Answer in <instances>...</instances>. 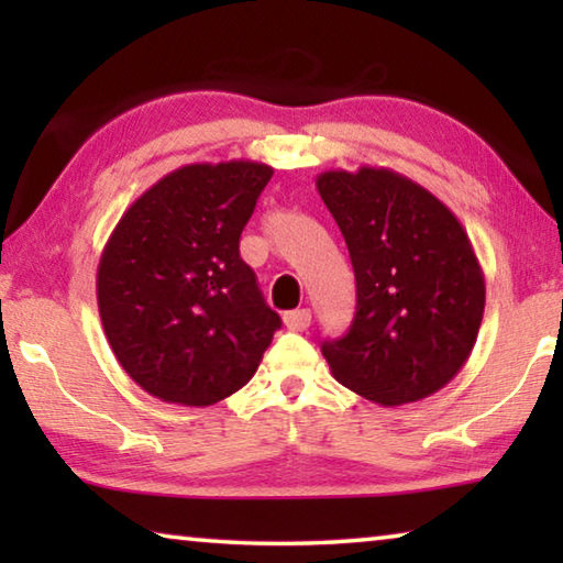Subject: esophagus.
Here are the masks:
<instances>
[{"label":"esophagus","mask_w":563,"mask_h":563,"mask_svg":"<svg viewBox=\"0 0 563 563\" xmlns=\"http://www.w3.org/2000/svg\"><path fill=\"white\" fill-rule=\"evenodd\" d=\"M310 320H312V312H310L308 308H302V310H290V312H285V316H283L285 328L292 330V332H302V330H308V328H310Z\"/></svg>","instance_id":"1"}]
</instances>
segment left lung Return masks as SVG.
Here are the masks:
<instances>
[{
    "instance_id": "left-lung-1",
    "label": "left lung",
    "mask_w": 563,
    "mask_h": 563,
    "mask_svg": "<svg viewBox=\"0 0 563 563\" xmlns=\"http://www.w3.org/2000/svg\"><path fill=\"white\" fill-rule=\"evenodd\" d=\"M316 186L357 283L350 330L322 342L332 377L383 407L434 395L464 367L484 316V273L462 223L389 168L325 170Z\"/></svg>"
}]
</instances>
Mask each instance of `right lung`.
I'll return each mask as SVG.
<instances>
[{
	"instance_id": "1",
	"label": "right lung",
	"mask_w": 563,
	"mask_h": 563,
	"mask_svg": "<svg viewBox=\"0 0 563 563\" xmlns=\"http://www.w3.org/2000/svg\"><path fill=\"white\" fill-rule=\"evenodd\" d=\"M273 168L258 161L170 170L129 206L97 271L119 365L164 402L208 407L258 369L283 322L238 251Z\"/></svg>"
}]
</instances>
